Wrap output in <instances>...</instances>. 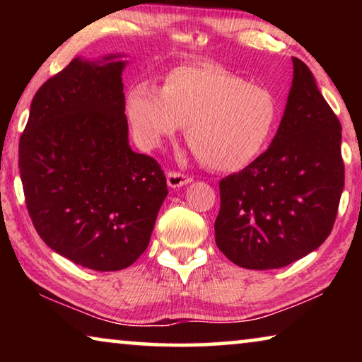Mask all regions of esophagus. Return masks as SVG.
Here are the masks:
<instances>
[{"label":"esophagus","instance_id":"1","mask_svg":"<svg viewBox=\"0 0 362 362\" xmlns=\"http://www.w3.org/2000/svg\"><path fill=\"white\" fill-rule=\"evenodd\" d=\"M166 177H168V185L170 188H179L183 185H188V183L193 180L192 177H188L182 173H175V170H169Z\"/></svg>","mask_w":362,"mask_h":362}]
</instances>
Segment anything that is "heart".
<instances>
[{"instance_id":"obj_1","label":"heart","mask_w":362,"mask_h":362,"mask_svg":"<svg viewBox=\"0 0 362 362\" xmlns=\"http://www.w3.org/2000/svg\"><path fill=\"white\" fill-rule=\"evenodd\" d=\"M126 118L137 142L155 148L187 126V142L204 166L233 173L249 166L279 121L276 94L220 65H182L163 86L142 81L127 90Z\"/></svg>"}]
</instances>
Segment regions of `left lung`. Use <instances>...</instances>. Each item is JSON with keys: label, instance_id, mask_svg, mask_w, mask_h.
Here are the masks:
<instances>
[{"label": "left lung", "instance_id": "8db88e82", "mask_svg": "<svg viewBox=\"0 0 362 362\" xmlns=\"http://www.w3.org/2000/svg\"><path fill=\"white\" fill-rule=\"evenodd\" d=\"M292 64V88L272 145L218 183L216 244L243 268H281L320 247L345 185L340 121L308 66L297 57Z\"/></svg>", "mask_w": 362, "mask_h": 362}]
</instances>
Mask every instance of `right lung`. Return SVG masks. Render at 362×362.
<instances>
[{"label": "right lung", "instance_id": "1", "mask_svg": "<svg viewBox=\"0 0 362 362\" xmlns=\"http://www.w3.org/2000/svg\"><path fill=\"white\" fill-rule=\"evenodd\" d=\"M73 59L35 94L19 142L25 204L41 240L76 265L118 272L145 252L168 196L156 159L131 150L126 62Z\"/></svg>", "mask_w": 362, "mask_h": 362}]
</instances>
